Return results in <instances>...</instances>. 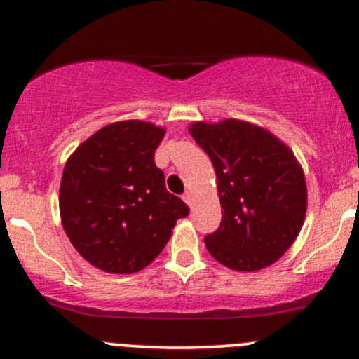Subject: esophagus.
<instances>
[{
    "label": "esophagus",
    "instance_id": "obj_1",
    "mask_svg": "<svg viewBox=\"0 0 359 359\" xmlns=\"http://www.w3.org/2000/svg\"><path fill=\"white\" fill-rule=\"evenodd\" d=\"M182 199H184V203L187 204V205H192V194L191 192H185L184 196H182Z\"/></svg>",
    "mask_w": 359,
    "mask_h": 359
}]
</instances>
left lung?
<instances>
[{
  "label": "left lung",
  "instance_id": "obj_1",
  "mask_svg": "<svg viewBox=\"0 0 359 359\" xmlns=\"http://www.w3.org/2000/svg\"><path fill=\"white\" fill-rule=\"evenodd\" d=\"M189 131L211 158L221 201V224L204 238L205 248L238 271L275 263L306 219V177L295 155L265 128L240 119L197 121Z\"/></svg>",
  "mask_w": 359,
  "mask_h": 359
}]
</instances>
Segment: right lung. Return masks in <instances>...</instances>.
<instances>
[{
    "label": "right lung",
    "instance_id": "right-lung-1",
    "mask_svg": "<svg viewBox=\"0 0 359 359\" xmlns=\"http://www.w3.org/2000/svg\"><path fill=\"white\" fill-rule=\"evenodd\" d=\"M165 130L128 119L101 128L69 156L59 194L64 231L90 265L135 273L165 248L187 204L165 189L155 150Z\"/></svg>",
    "mask_w": 359,
    "mask_h": 359
}]
</instances>
